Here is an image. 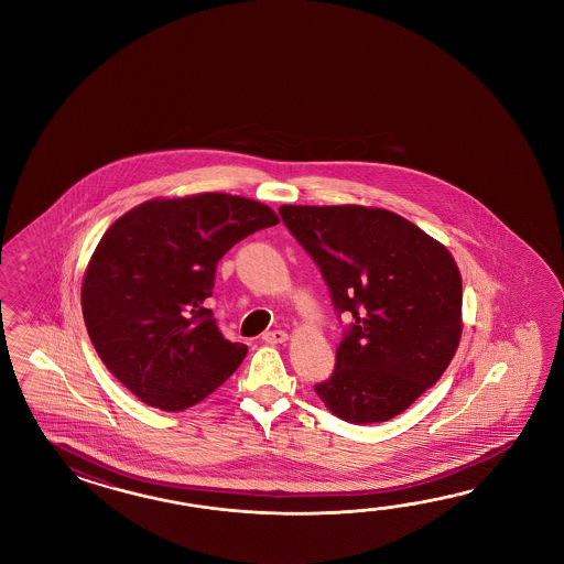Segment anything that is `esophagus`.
<instances>
[{
    "mask_svg": "<svg viewBox=\"0 0 564 564\" xmlns=\"http://www.w3.org/2000/svg\"><path fill=\"white\" fill-rule=\"evenodd\" d=\"M262 340L268 345H282V343H286L288 335L284 330H270V333L262 335Z\"/></svg>",
    "mask_w": 564,
    "mask_h": 564,
    "instance_id": "34e87169",
    "label": "esophagus"
}]
</instances>
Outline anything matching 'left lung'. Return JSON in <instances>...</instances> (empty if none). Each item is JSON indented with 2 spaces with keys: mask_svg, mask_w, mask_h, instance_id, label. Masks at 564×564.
<instances>
[{
  "mask_svg": "<svg viewBox=\"0 0 564 564\" xmlns=\"http://www.w3.org/2000/svg\"><path fill=\"white\" fill-rule=\"evenodd\" d=\"M286 228L352 323L335 372L314 384L336 417L393 420L437 383L462 338V276L444 243L362 205H282Z\"/></svg>",
  "mask_w": 564,
  "mask_h": 564,
  "instance_id": "8db88e82",
  "label": "left lung"
}]
</instances>
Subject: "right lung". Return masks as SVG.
Returning <instances> with one entry per match:
<instances>
[{"mask_svg": "<svg viewBox=\"0 0 564 564\" xmlns=\"http://www.w3.org/2000/svg\"><path fill=\"white\" fill-rule=\"evenodd\" d=\"M268 205L229 193L151 199L105 231L83 278V316L98 357L143 403L193 408L248 352L205 300L229 248L276 226Z\"/></svg>", "mask_w": 564, "mask_h": 564, "instance_id": "obj_1", "label": "right lung"}]
</instances>
